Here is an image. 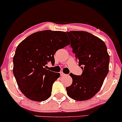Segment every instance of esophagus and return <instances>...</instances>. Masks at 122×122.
Listing matches in <instances>:
<instances>
[{"instance_id":"obj_1","label":"esophagus","mask_w":122,"mask_h":122,"mask_svg":"<svg viewBox=\"0 0 122 122\" xmlns=\"http://www.w3.org/2000/svg\"><path fill=\"white\" fill-rule=\"evenodd\" d=\"M60 75H61V76H65L66 75L65 74V73H63L62 72H60Z\"/></svg>"}]
</instances>
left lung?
Instances as JSON below:
<instances>
[{
  "label": "left lung",
  "instance_id": "8db88e82",
  "mask_svg": "<svg viewBox=\"0 0 122 122\" xmlns=\"http://www.w3.org/2000/svg\"><path fill=\"white\" fill-rule=\"evenodd\" d=\"M71 46L82 73L81 76L71 73L72 84L66 88L67 94L75 100L91 99L101 88L109 71L110 56L104 42L83 31L66 32Z\"/></svg>",
  "mask_w": 122,
  "mask_h": 122
}]
</instances>
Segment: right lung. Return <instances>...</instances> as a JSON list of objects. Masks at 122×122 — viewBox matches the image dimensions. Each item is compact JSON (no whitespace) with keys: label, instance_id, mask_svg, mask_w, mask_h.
<instances>
[{"label":"right lung","instance_id":"obj_1","mask_svg":"<svg viewBox=\"0 0 122 122\" xmlns=\"http://www.w3.org/2000/svg\"><path fill=\"white\" fill-rule=\"evenodd\" d=\"M65 32L43 30L31 34L18 45L13 58V73L20 91L28 99L42 102L51 96L54 82L59 73L47 69L54 64V55L69 45Z\"/></svg>","mask_w":122,"mask_h":122}]
</instances>
